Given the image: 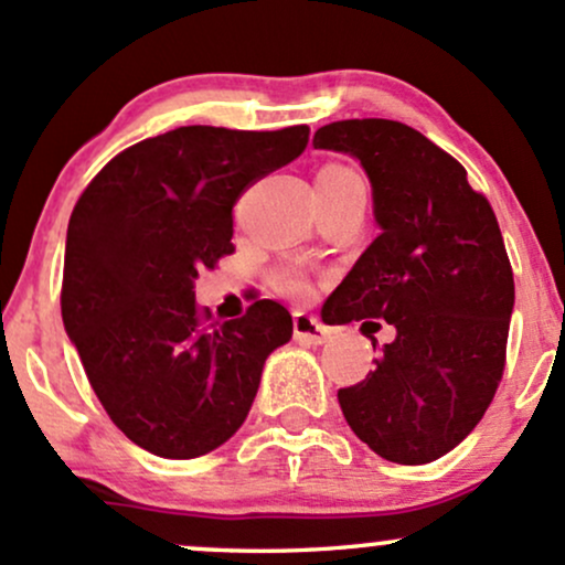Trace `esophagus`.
Instances as JSON below:
<instances>
[{"instance_id": "esophagus-1", "label": "esophagus", "mask_w": 565, "mask_h": 565, "mask_svg": "<svg viewBox=\"0 0 565 565\" xmlns=\"http://www.w3.org/2000/svg\"><path fill=\"white\" fill-rule=\"evenodd\" d=\"M292 327H295V340H300V343H306V345H321V343H327V338H330L327 327L321 324L316 316L306 313V311H295Z\"/></svg>"}]
</instances>
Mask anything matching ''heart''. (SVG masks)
Wrapping results in <instances>:
<instances>
[{
	"label": "heart",
	"instance_id": "b5f03b06",
	"mask_svg": "<svg viewBox=\"0 0 565 565\" xmlns=\"http://www.w3.org/2000/svg\"><path fill=\"white\" fill-rule=\"evenodd\" d=\"M349 177H356V173H353L351 169H345V166L330 163V166H321L319 173H316V182H340V179H349ZM276 284L284 289V292H289V295H306L308 289H311L306 273L297 270V268L278 270L276 273Z\"/></svg>",
	"mask_w": 565,
	"mask_h": 565
}]
</instances>
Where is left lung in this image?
Segmentation results:
<instances>
[{"label": "left lung", "mask_w": 565, "mask_h": 565, "mask_svg": "<svg viewBox=\"0 0 565 565\" xmlns=\"http://www.w3.org/2000/svg\"><path fill=\"white\" fill-rule=\"evenodd\" d=\"M313 147L364 166L381 225L321 321L396 330L375 370L340 388V411L386 461H437L480 424L504 375L514 278L499 222L454 154L405 122L338 120Z\"/></svg>", "instance_id": "left-lung-1"}]
</instances>
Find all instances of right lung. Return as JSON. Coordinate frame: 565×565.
I'll return each mask as SVG.
<instances>
[{
	"instance_id": "1",
	"label": "right lung",
	"mask_w": 565,
	"mask_h": 565,
	"mask_svg": "<svg viewBox=\"0 0 565 565\" xmlns=\"http://www.w3.org/2000/svg\"><path fill=\"white\" fill-rule=\"evenodd\" d=\"M308 126H184L109 160L66 231L61 316L111 424L160 458L212 454L244 424L292 316L257 300L212 321L192 281L235 252L233 206L306 150Z\"/></svg>"
}]
</instances>
